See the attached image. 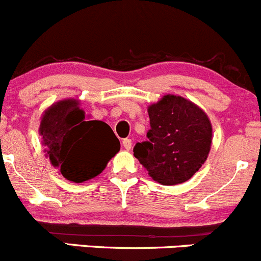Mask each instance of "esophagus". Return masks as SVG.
Wrapping results in <instances>:
<instances>
[{
    "mask_svg": "<svg viewBox=\"0 0 261 261\" xmlns=\"http://www.w3.org/2000/svg\"><path fill=\"white\" fill-rule=\"evenodd\" d=\"M122 146L125 147L126 150H130L131 146H133V141H131V139H123Z\"/></svg>",
    "mask_w": 261,
    "mask_h": 261,
    "instance_id": "esophagus-1",
    "label": "esophagus"
}]
</instances>
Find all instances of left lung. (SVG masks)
<instances>
[{
  "mask_svg": "<svg viewBox=\"0 0 261 261\" xmlns=\"http://www.w3.org/2000/svg\"><path fill=\"white\" fill-rule=\"evenodd\" d=\"M147 141L138 143L134 155L163 186L191 179L211 150L212 125L208 116L189 99L165 94L147 107Z\"/></svg>",
  "mask_w": 261,
  "mask_h": 261,
  "instance_id": "left-lung-1",
  "label": "left lung"
}]
</instances>
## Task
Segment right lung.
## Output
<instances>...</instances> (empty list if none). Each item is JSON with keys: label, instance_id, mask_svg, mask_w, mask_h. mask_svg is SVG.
I'll list each match as a JSON object with an SVG mask.
<instances>
[{"label": "right lung", "instance_id": "1", "mask_svg": "<svg viewBox=\"0 0 261 261\" xmlns=\"http://www.w3.org/2000/svg\"><path fill=\"white\" fill-rule=\"evenodd\" d=\"M39 133L53 167L74 183L101 174L120 150L112 128L103 121H89L77 99L51 105L41 117Z\"/></svg>", "mask_w": 261, "mask_h": 261}]
</instances>
